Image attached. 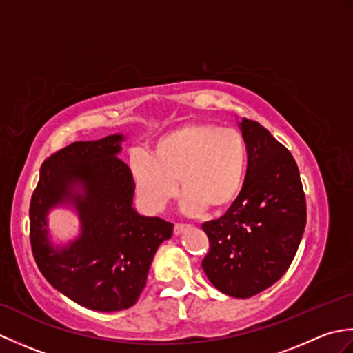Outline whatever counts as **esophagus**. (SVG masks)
<instances>
[{
  "mask_svg": "<svg viewBox=\"0 0 353 353\" xmlns=\"http://www.w3.org/2000/svg\"><path fill=\"white\" fill-rule=\"evenodd\" d=\"M185 224H181V223H177L176 226H174V235H181V234H183V230H185Z\"/></svg>",
  "mask_w": 353,
  "mask_h": 353,
  "instance_id": "34e87169",
  "label": "esophagus"
}]
</instances>
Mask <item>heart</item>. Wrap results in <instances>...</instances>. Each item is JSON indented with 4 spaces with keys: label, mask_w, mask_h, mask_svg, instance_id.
Instances as JSON below:
<instances>
[{
    "label": "heart",
    "mask_w": 353,
    "mask_h": 353,
    "mask_svg": "<svg viewBox=\"0 0 353 353\" xmlns=\"http://www.w3.org/2000/svg\"><path fill=\"white\" fill-rule=\"evenodd\" d=\"M130 171L141 205L159 212L176 196L181 182L186 214L205 208L219 212L239 197L245 182L247 147L234 129L196 123L163 134L152 156L137 153Z\"/></svg>",
    "instance_id": "heart-1"
}]
</instances>
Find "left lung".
<instances>
[{
    "mask_svg": "<svg viewBox=\"0 0 353 353\" xmlns=\"http://www.w3.org/2000/svg\"><path fill=\"white\" fill-rule=\"evenodd\" d=\"M247 147L244 188L228 212L203 223L208 279L232 297L247 299L287 272L302 241L306 201L294 157L259 123L238 121Z\"/></svg>",
    "mask_w": 353,
    "mask_h": 353,
    "instance_id": "1",
    "label": "left lung"
}]
</instances>
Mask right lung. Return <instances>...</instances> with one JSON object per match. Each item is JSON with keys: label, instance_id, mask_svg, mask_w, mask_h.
I'll use <instances>...</instances> for the list:
<instances>
[{"label": "right lung", "instance_id": "right-lung-1", "mask_svg": "<svg viewBox=\"0 0 353 353\" xmlns=\"http://www.w3.org/2000/svg\"><path fill=\"white\" fill-rule=\"evenodd\" d=\"M123 133L77 141L42 163L30 203V241L52 287L88 310L115 312L138 302L154 253L174 224L133 208L132 171L119 159ZM54 207L77 212L79 235L56 245L48 228Z\"/></svg>", "mask_w": 353, "mask_h": 353}]
</instances>
